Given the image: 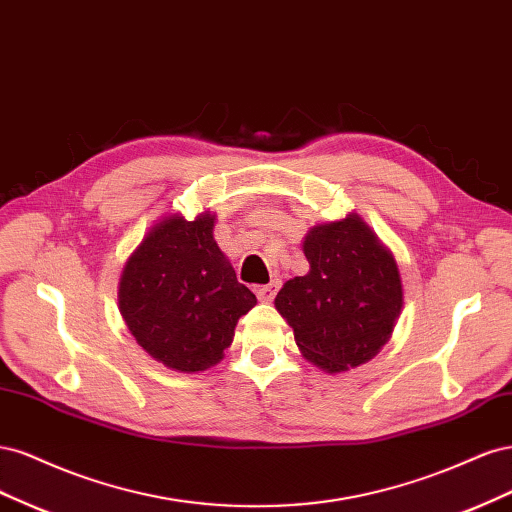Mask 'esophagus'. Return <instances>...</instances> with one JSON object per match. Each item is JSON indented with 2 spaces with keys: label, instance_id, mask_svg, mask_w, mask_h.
I'll return each instance as SVG.
<instances>
[{
  "label": "esophagus",
  "instance_id": "34e87169",
  "mask_svg": "<svg viewBox=\"0 0 512 512\" xmlns=\"http://www.w3.org/2000/svg\"><path fill=\"white\" fill-rule=\"evenodd\" d=\"M277 288H280V284H277V282H271V284H267V286H258V288H256V297H258V301H262V303H271V301L275 299Z\"/></svg>",
  "mask_w": 512,
  "mask_h": 512
}]
</instances>
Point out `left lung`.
I'll return each mask as SVG.
<instances>
[{"mask_svg":"<svg viewBox=\"0 0 512 512\" xmlns=\"http://www.w3.org/2000/svg\"><path fill=\"white\" fill-rule=\"evenodd\" d=\"M303 254L309 271L288 280L275 297L301 354L327 374L371 361L391 339L404 307L393 252L361 215L348 213L309 228Z\"/></svg>","mask_w":512,"mask_h":512,"instance_id":"1","label":"left lung"}]
</instances>
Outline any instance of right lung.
<instances>
[{
	"label": "right lung",
	"mask_w": 512,
	"mask_h": 512,
	"mask_svg": "<svg viewBox=\"0 0 512 512\" xmlns=\"http://www.w3.org/2000/svg\"><path fill=\"white\" fill-rule=\"evenodd\" d=\"M215 213L162 215L123 265L119 312L151 359L181 374L218 365L256 305L213 239Z\"/></svg>",
	"instance_id": "1"
}]
</instances>
